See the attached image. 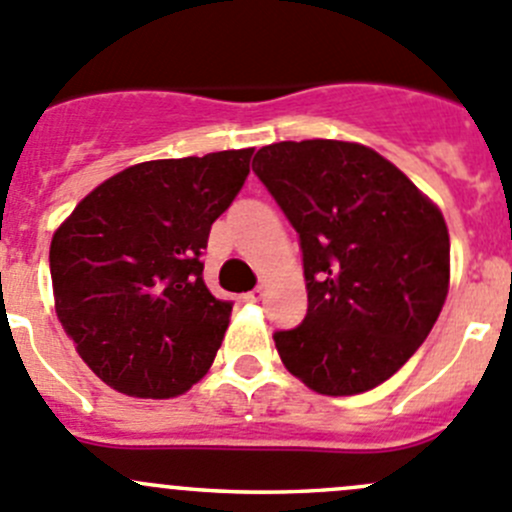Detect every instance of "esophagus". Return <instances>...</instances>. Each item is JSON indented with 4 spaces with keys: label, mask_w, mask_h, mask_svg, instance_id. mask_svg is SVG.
Listing matches in <instances>:
<instances>
[{
    "label": "esophagus",
    "mask_w": 512,
    "mask_h": 512,
    "mask_svg": "<svg viewBox=\"0 0 512 512\" xmlns=\"http://www.w3.org/2000/svg\"><path fill=\"white\" fill-rule=\"evenodd\" d=\"M262 297H265V290H262V287H255V290L247 292L245 300H247V302H260Z\"/></svg>",
    "instance_id": "esophagus-1"
}]
</instances>
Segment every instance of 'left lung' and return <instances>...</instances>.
<instances>
[{"label": "left lung", "instance_id": "obj_1", "mask_svg": "<svg viewBox=\"0 0 512 512\" xmlns=\"http://www.w3.org/2000/svg\"><path fill=\"white\" fill-rule=\"evenodd\" d=\"M252 172L300 237L307 315L272 335L282 362L320 395L372 390L413 357L445 305L443 212L355 142H275Z\"/></svg>", "mask_w": 512, "mask_h": 512}]
</instances>
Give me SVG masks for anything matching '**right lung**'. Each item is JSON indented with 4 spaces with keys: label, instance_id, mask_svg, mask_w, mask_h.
Here are the masks:
<instances>
[{
    "label": "right lung",
    "instance_id": "right-lung-1",
    "mask_svg": "<svg viewBox=\"0 0 512 512\" xmlns=\"http://www.w3.org/2000/svg\"><path fill=\"white\" fill-rule=\"evenodd\" d=\"M252 150L127 167L89 192L49 247L54 307L89 370L135 398H175L215 360L230 300L202 280L210 227Z\"/></svg>",
    "mask_w": 512,
    "mask_h": 512
}]
</instances>
